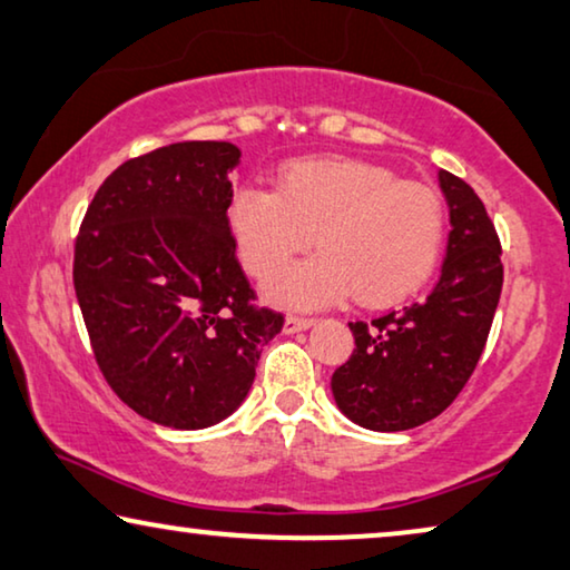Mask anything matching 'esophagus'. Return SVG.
<instances>
[{
    "mask_svg": "<svg viewBox=\"0 0 570 570\" xmlns=\"http://www.w3.org/2000/svg\"><path fill=\"white\" fill-rule=\"evenodd\" d=\"M314 317H304V314H288L284 320V333L292 335V333H302V330H309L314 325Z\"/></svg>",
    "mask_w": 570,
    "mask_h": 570,
    "instance_id": "1",
    "label": "esophagus"
}]
</instances>
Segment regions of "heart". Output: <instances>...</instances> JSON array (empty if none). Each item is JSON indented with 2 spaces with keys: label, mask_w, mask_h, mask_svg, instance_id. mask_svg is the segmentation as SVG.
<instances>
[{
  "label": "heart",
  "mask_w": 570,
  "mask_h": 570,
  "mask_svg": "<svg viewBox=\"0 0 570 570\" xmlns=\"http://www.w3.org/2000/svg\"><path fill=\"white\" fill-rule=\"evenodd\" d=\"M227 225L256 278L277 274L315 233L318 256L268 284L271 302L307 309L351 292L368 307L406 299L435 271L448 230L435 189L355 158L294 160L276 189L240 186L227 204Z\"/></svg>",
  "instance_id": "1"
}]
</instances>
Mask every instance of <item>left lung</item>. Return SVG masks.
<instances>
[{
    "label": "left lung",
    "instance_id": "8db88e82",
    "mask_svg": "<svg viewBox=\"0 0 570 570\" xmlns=\"http://www.w3.org/2000/svg\"><path fill=\"white\" fill-rule=\"evenodd\" d=\"M450 209L440 282L424 302L351 322L355 351L333 373L347 420L399 432L435 420L461 394L487 345L502 294V245L487 207L463 178L440 171Z\"/></svg>",
    "mask_w": 570,
    "mask_h": 570
}]
</instances>
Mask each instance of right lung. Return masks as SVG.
I'll list each match as a JSON object with an SVG mask.
<instances>
[{"instance_id": "obj_1", "label": "right lung", "mask_w": 570, "mask_h": 570, "mask_svg": "<svg viewBox=\"0 0 570 570\" xmlns=\"http://www.w3.org/2000/svg\"><path fill=\"white\" fill-rule=\"evenodd\" d=\"M233 142L186 140L125 160L83 215L73 288L97 366L156 424L202 430L248 396L284 314L256 307L227 225Z\"/></svg>"}]
</instances>
